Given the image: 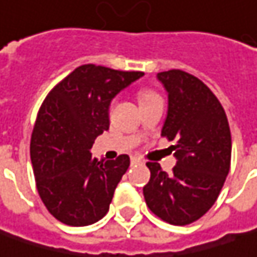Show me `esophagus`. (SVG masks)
I'll return each mask as SVG.
<instances>
[{
	"instance_id": "obj_1",
	"label": "esophagus",
	"mask_w": 257,
	"mask_h": 257,
	"mask_svg": "<svg viewBox=\"0 0 257 257\" xmlns=\"http://www.w3.org/2000/svg\"><path fill=\"white\" fill-rule=\"evenodd\" d=\"M131 163H132V164H140V163H141V159H138V157H131Z\"/></svg>"
}]
</instances>
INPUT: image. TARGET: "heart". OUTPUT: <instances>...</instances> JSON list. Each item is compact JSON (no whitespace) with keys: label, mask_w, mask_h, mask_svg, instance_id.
Returning <instances> with one entry per match:
<instances>
[{"label":"heart","mask_w":257,"mask_h":257,"mask_svg":"<svg viewBox=\"0 0 257 257\" xmlns=\"http://www.w3.org/2000/svg\"><path fill=\"white\" fill-rule=\"evenodd\" d=\"M153 97H157V94H156V93H151V91H141V93H140V103Z\"/></svg>","instance_id":"1"}]
</instances>
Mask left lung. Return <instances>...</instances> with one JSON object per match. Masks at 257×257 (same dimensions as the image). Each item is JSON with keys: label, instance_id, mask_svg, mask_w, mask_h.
Returning a JSON list of instances; mask_svg holds the SVG:
<instances>
[{"label": "left lung", "instance_id": "obj_1", "mask_svg": "<svg viewBox=\"0 0 257 257\" xmlns=\"http://www.w3.org/2000/svg\"><path fill=\"white\" fill-rule=\"evenodd\" d=\"M169 97L161 137L177 160L173 173L159 163H147L151 172L144 186L148 208L163 221L186 225L205 215L215 204L231 161V134L225 112L215 94L199 78L180 69L157 74Z\"/></svg>", "mask_w": 257, "mask_h": 257}]
</instances>
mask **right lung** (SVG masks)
<instances>
[{
  "instance_id": "right-lung-1",
  "label": "right lung",
  "mask_w": 257,
  "mask_h": 257,
  "mask_svg": "<svg viewBox=\"0 0 257 257\" xmlns=\"http://www.w3.org/2000/svg\"><path fill=\"white\" fill-rule=\"evenodd\" d=\"M143 75L140 71L81 65L56 84L42 103L30 159L40 199L58 221L84 227L107 214L129 157L122 154L98 161L90 150L109 129L110 101Z\"/></svg>"
}]
</instances>
